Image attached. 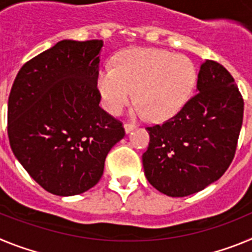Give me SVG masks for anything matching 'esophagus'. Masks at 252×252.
<instances>
[{"instance_id":"1","label":"esophagus","mask_w":252,"mask_h":252,"mask_svg":"<svg viewBox=\"0 0 252 252\" xmlns=\"http://www.w3.org/2000/svg\"><path fill=\"white\" fill-rule=\"evenodd\" d=\"M136 127H137V125L133 124V122H126V124H125V131H126L127 133L130 132V131L135 130Z\"/></svg>"}]
</instances>
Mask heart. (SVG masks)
Wrapping results in <instances>:
<instances>
[{
  "label": "heart",
  "mask_w": 252,
  "mask_h": 252,
  "mask_svg": "<svg viewBox=\"0 0 252 252\" xmlns=\"http://www.w3.org/2000/svg\"><path fill=\"white\" fill-rule=\"evenodd\" d=\"M197 83V68L187 57L148 49L126 53L116 66L107 65L98 75V90L106 110L119 113L136 91L139 113L165 120L187 103Z\"/></svg>",
  "instance_id": "b5f03b06"
}]
</instances>
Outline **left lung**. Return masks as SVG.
Wrapping results in <instances>:
<instances>
[{
	"mask_svg": "<svg viewBox=\"0 0 252 252\" xmlns=\"http://www.w3.org/2000/svg\"><path fill=\"white\" fill-rule=\"evenodd\" d=\"M197 93L160 125L146 126L142 154L149 183L169 197L197 193L224 174L235 158L244 119V98L222 64L206 60Z\"/></svg>",
	"mask_w": 252,
	"mask_h": 252,
	"instance_id": "obj_1",
	"label": "left lung"
}]
</instances>
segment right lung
I'll use <instances>...</instances> for the list:
<instances>
[{
    "label": "right lung",
    "instance_id": "add662e5",
    "mask_svg": "<svg viewBox=\"0 0 252 252\" xmlns=\"http://www.w3.org/2000/svg\"><path fill=\"white\" fill-rule=\"evenodd\" d=\"M102 40H63L26 62L8 95L7 133L31 178L57 195L98 183L107 154L125 136L99 107Z\"/></svg>",
    "mask_w": 252,
    "mask_h": 252
}]
</instances>
